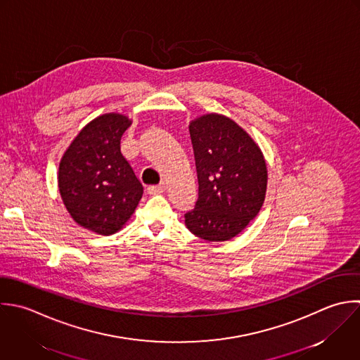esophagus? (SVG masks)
I'll list each match as a JSON object with an SVG mask.
<instances>
[{
	"instance_id": "esophagus-1",
	"label": "esophagus",
	"mask_w": 360,
	"mask_h": 360,
	"mask_svg": "<svg viewBox=\"0 0 360 360\" xmlns=\"http://www.w3.org/2000/svg\"><path fill=\"white\" fill-rule=\"evenodd\" d=\"M165 189H167V185L162 182V184H160V185L148 186V193H151V195H157V193H162V192H165Z\"/></svg>"
}]
</instances>
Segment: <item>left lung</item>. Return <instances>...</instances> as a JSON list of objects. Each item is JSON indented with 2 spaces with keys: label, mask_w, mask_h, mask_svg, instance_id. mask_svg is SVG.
Instances as JSON below:
<instances>
[{
  "label": "left lung",
  "mask_w": 360,
  "mask_h": 360,
  "mask_svg": "<svg viewBox=\"0 0 360 360\" xmlns=\"http://www.w3.org/2000/svg\"><path fill=\"white\" fill-rule=\"evenodd\" d=\"M199 198L185 214L196 237L219 243L238 236L259 213L268 185L265 157L233 119L206 113L189 123Z\"/></svg>",
  "instance_id": "left-lung-1"
}]
</instances>
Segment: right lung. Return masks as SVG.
Segmentation results:
<instances>
[{
	"label": "right lung",
	"instance_id": "1",
	"mask_svg": "<svg viewBox=\"0 0 360 360\" xmlns=\"http://www.w3.org/2000/svg\"><path fill=\"white\" fill-rule=\"evenodd\" d=\"M131 120L103 113L85 124L58 165V192L72 220L101 236L117 233L134 213L143 185L120 153Z\"/></svg>",
	"mask_w": 360,
	"mask_h": 360
}]
</instances>
